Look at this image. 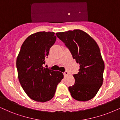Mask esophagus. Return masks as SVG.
<instances>
[{
  "label": "esophagus",
  "instance_id": "1",
  "mask_svg": "<svg viewBox=\"0 0 120 120\" xmlns=\"http://www.w3.org/2000/svg\"><path fill=\"white\" fill-rule=\"evenodd\" d=\"M68 74H69V73H68V71H65L64 72V75L65 76H67Z\"/></svg>",
  "mask_w": 120,
  "mask_h": 120
}]
</instances>
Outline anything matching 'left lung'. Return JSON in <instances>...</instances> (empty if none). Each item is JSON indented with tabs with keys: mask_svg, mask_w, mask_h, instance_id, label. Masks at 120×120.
<instances>
[{
	"mask_svg": "<svg viewBox=\"0 0 120 120\" xmlns=\"http://www.w3.org/2000/svg\"><path fill=\"white\" fill-rule=\"evenodd\" d=\"M56 35L80 64L75 84L69 90L74 99L86 101L95 97L102 86L105 65L99 47L87 33L81 30L57 33Z\"/></svg>",
	"mask_w": 120,
	"mask_h": 120,
	"instance_id": "obj_1",
	"label": "left lung"
}]
</instances>
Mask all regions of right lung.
<instances>
[{
	"instance_id": "right-lung-1",
	"label": "right lung",
	"mask_w": 120,
	"mask_h": 120,
	"mask_svg": "<svg viewBox=\"0 0 120 120\" xmlns=\"http://www.w3.org/2000/svg\"><path fill=\"white\" fill-rule=\"evenodd\" d=\"M56 40L54 32H38L24 41L16 59L18 78L25 93L33 100L46 102L55 95L63 74L44 68L50 49Z\"/></svg>"
}]
</instances>
